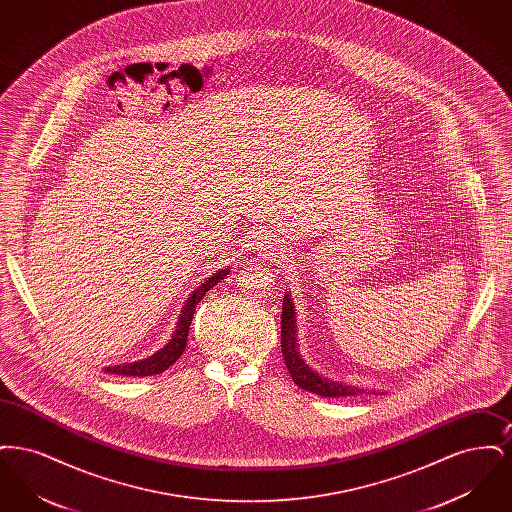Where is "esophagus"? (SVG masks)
Returning a JSON list of instances; mask_svg holds the SVG:
<instances>
[{
  "mask_svg": "<svg viewBox=\"0 0 512 512\" xmlns=\"http://www.w3.org/2000/svg\"><path fill=\"white\" fill-rule=\"evenodd\" d=\"M259 244H261V242H259ZM265 244H267V242H265ZM255 249H257V247H255Z\"/></svg>",
  "mask_w": 512,
  "mask_h": 512,
  "instance_id": "esophagus-1",
  "label": "esophagus"
}]
</instances>
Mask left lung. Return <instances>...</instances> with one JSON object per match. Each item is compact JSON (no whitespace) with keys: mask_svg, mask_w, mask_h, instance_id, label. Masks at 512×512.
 Listing matches in <instances>:
<instances>
[{"mask_svg":"<svg viewBox=\"0 0 512 512\" xmlns=\"http://www.w3.org/2000/svg\"><path fill=\"white\" fill-rule=\"evenodd\" d=\"M282 355L292 374L293 382L301 390L317 393L320 397H351V395L366 393L363 388L341 384L318 374L317 370H313L303 361L297 345V317H295V305L290 292H286L284 303H282Z\"/></svg>","mask_w":512,"mask_h":512,"instance_id":"left-lung-1","label":"left lung"}]
</instances>
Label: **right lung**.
<instances>
[{
	"mask_svg": "<svg viewBox=\"0 0 512 512\" xmlns=\"http://www.w3.org/2000/svg\"><path fill=\"white\" fill-rule=\"evenodd\" d=\"M230 272V268L222 267L213 272L209 278H205V282H201L194 292L190 293V297L186 299L176 328L172 332L171 340L167 341L159 351H155L153 355H149L142 361H134V363H124V365L105 366V372L111 374H121V376H153V374H161L163 370H167L172 363H176L180 359V355L186 349L188 343V332H190V324L194 318L195 307L197 303L203 299V295L209 292L211 288H215L220 280H224V276Z\"/></svg>",
	"mask_w": 512,
	"mask_h": 512,
	"instance_id": "add662e5",
	"label": "right lung"
}]
</instances>
